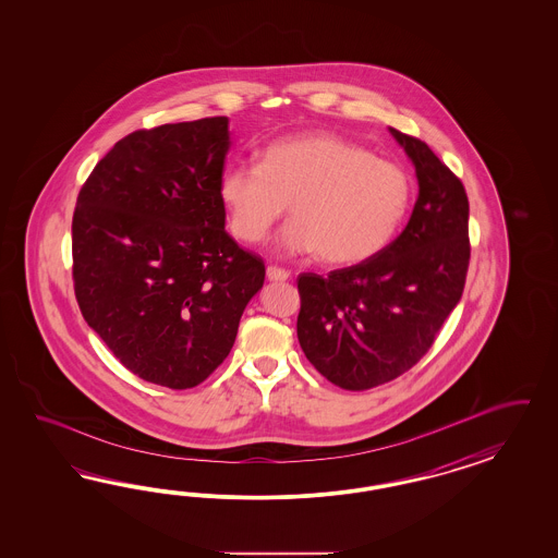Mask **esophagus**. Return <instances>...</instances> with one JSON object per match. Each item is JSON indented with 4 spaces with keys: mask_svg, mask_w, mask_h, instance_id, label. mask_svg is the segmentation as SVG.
Segmentation results:
<instances>
[{
    "mask_svg": "<svg viewBox=\"0 0 558 558\" xmlns=\"http://www.w3.org/2000/svg\"><path fill=\"white\" fill-rule=\"evenodd\" d=\"M266 276H268V280L270 282H284V280H288V274L287 270H282V268H276V266H268V270H266Z\"/></svg>",
    "mask_w": 558,
    "mask_h": 558,
    "instance_id": "1",
    "label": "esophagus"
}]
</instances>
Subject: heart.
Masks as SVG:
<instances>
[{"label":"heart","instance_id":"1","mask_svg":"<svg viewBox=\"0 0 558 558\" xmlns=\"http://www.w3.org/2000/svg\"><path fill=\"white\" fill-rule=\"evenodd\" d=\"M411 178L392 161L329 133L284 136L262 161H231L219 175L231 233L257 243L290 204L294 215L276 236L284 254H319L352 266L383 252L405 219Z\"/></svg>","mask_w":558,"mask_h":558}]
</instances>
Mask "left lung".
<instances>
[{
	"instance_id": "left-lung-1",
	"label": "left lung",
	"mask_w": 558,
	"mask_h": 558,
	"mask_svg": "<svg viewBox=\"0 0 558 558\" xmlns=\"http://www.w3.org/2000/svg\"><path fill=\"white\" fill-rule=\"evenodd\" d=\"M389 131L420 184L405 229L357 266L299 276L301 348L345 390L385 385L422 360L462 296L471 259L462 182L423 141Z\"/></svg>"
}]
</instances>
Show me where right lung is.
I'll return each mask as SVG.
<instances>
[{"instance_id": "obj_1", "label": "right lung", "mask_w": 558, "mask_h": 558, "mask_svg": "<svg viewBox=\"0 0 558 558\" xmlns=\"http://www.w3.org/2000/svg\"><path fill=\"white\" fill-rule=\"evenodd\" d=\"M229 119L120 138L73 213V280L87 325L122 366L168 389L208 378L235 343L266 268L225 231Z\"/></svg>"}]
</instances>
